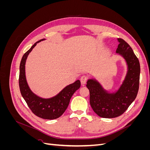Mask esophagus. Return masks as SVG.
<instances>
[{"label":"esophagus","mask_w":150,"mask_h":150,"mask_svg":"<svg viewBox=\"0 0 150 150\" xmlns=\"http://www.w3.org/2000/svg\"><path fill=\"white\" fill-rule=\"evenodd\" d=\"M80 80H81V84H82L83 85H84V84H86V81H87V80H88V77H87V76H86V75H83L81 77V79H80Z\"/></svg>","instance_id":"obj_1"}]
</instances>
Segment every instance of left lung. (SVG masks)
Masks as SVG:
<instances>
[{
	"label": "left lung",
	"mask_w": 150,
	"mask_h": 150,
	"mask_svg": "<svg viewBox=\"0 0 150 150\" xmlns=\"http://www.w3.org/2000/svg\"><path fill=\"white\" fill-rule=\"evenodd\" d=\"M119 42L116 53L122 56L128 65L123 83L116 93H109L95 79H88L86 87L89 90V103L95 113L104 118L121 116L133 102L139 89L140 65L133 49L123 39Z\"/></svg>",
	"instance_id": "obj_1"
}]
</instances>
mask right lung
Returning a JSON list of instances; mask_svg holds the SVG:
<instances>
[{
  "label": "right lung",
  "mask_w": 150,
  "mask_h": 150,
  "mask_svg": "<svg viewBox=\"0 0 150 150\" xmlns=\"http://www.w3.org/2000/svg\"><path fill=\"white\" fill-rule=\"evenodd\" d=\"M43 40L44 39L36 42L22 56L20 64L19 88L22 97L35 115L42 119L54 120L64 112L72 96L80 88L81 82L79 80H77L74 83L67 86L56 96L49 99L40 98L31 91L25 78V61L29 54L37 43Z\"/></svg>",
  "instance_id": "add662e5"
}]
</instances>
